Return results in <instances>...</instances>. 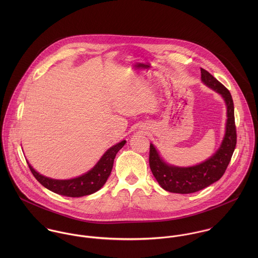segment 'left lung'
I'll return each instance as SVG.
<instances>
[{"label": "left lung", "instance_id": "1", "mask_svg": "<svg viewBox=\"0 0 258 258\" xmlns=\"http://www.w3.org/2000/svg\"><path fill=\"white\" fill-rule=\"evenodd\" d=\"M201 79L205 85L221 94L226 106L225 132L221 146L206 161L190 167H179L166 163L151 143L149 164L159 184L168 191L191 194L219 181L224 174L236 145L234 107L230 92L212 74L201 69Z\"/></svg>", "mask_w": 258, "mask_h": 258}]
</instances>
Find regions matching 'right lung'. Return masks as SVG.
Segmentation results:
<instances>
[{"mask_svg":"<svg viewBox=\"0 0 258 258\" xmlns=\"http://www.w3.org/2000/svg\"><path fill=\"white\" fill-rule=\"evenodd\" d=\"M126 141L123 140L109 148L95 164V166L79 177L69 180H56L45 177L37 172L32 165L28 162L31 172L37 181L47 189L61 196L79 198L91 195L100 189L106 183L110 176L113 163L118 151L125 145Z\"/></svg>","mask_w":258,"mask_h":258,"instance_id":"obj_1","label":"right lung"}]
</instances>
